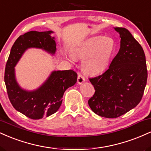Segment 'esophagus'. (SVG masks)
Listing matches in <instances>:
<instances>
[{"mask_svg":"<svg viewBox=\"0 0 151 151\" xmlns=\"http://www.w3.org/2000/svg\"><path fill=\"white\" fill-rule=\"evenodd\" d=\"M84 81H85V78H84V76H83L81 73L78 74V77H77L78 84H81V83L84 82Z\"/></svg>","mask_w":151,"mask_h":151,"instance_id":"1","label":"esophagus"}]
</instances>
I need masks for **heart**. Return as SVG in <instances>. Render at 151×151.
Segmentation results:
<instances>
[{
  "label": "heart",
  "instance_id": "heart-1",
  "mask_svg": "<svg viewBox=\"0 0 151 151\" xmlns=\"http://www.w3.org/2000/svg\"><path fill=\"white\" fill-rule=\"evenodd\" d=\"M115 44L108 37H93L86 40L72 51L74 58L84 59L82 69L89 74H97L108 65Z\"/></svg>",
  "mask_w": 151,
  "mask_h": 151
}]
</instances>
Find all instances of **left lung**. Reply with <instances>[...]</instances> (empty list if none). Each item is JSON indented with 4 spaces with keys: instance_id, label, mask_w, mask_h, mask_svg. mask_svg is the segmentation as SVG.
Listing matches in <instances>:
<instances>
[{
    "instance_id": "left-lung-1",
    "label": "left lung",
    "mask_w": 151,
    "mask_h": 151,
    "mask_svg": "<svg viewBox=\"0 0 151 151\" xmlns=\"http://www.w3.org/2000/svg\"><path fill=\"white\" fill-rule=\"evenodd\" d=\"M121 37L119 52L103 74L89 78L95 92L88 101L100 116L117 118L136 107L143 97L148 70L144 51L131 32L115 27Z\"/></svg>"
}]
</instances>
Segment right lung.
Segmentation results:
<instances>
[{
    "instance_id": "1",
    "label": "right lung",
    "mask_w": 151,
    "mask_h": 151,
    "mask_svg": "<svg viewBox=\"0 0 151 151\" xmlns=\"http://www.w3.org/2000/svg\"><path fill=\"white\" fill-rule=\"evenodd\" d=\"M52 32L30 31L20 35L12 47L5 70L4 81L10 103L19 112L35 120L58 111L66 89L77 82V74L72 70L55 71L41 87L33 91L22 89L15 80L14 67L27 48L55 52L56 44L50 35Z\"/></svg>"
}]
</instances>
